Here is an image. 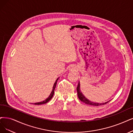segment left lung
<instances>
[{
	"mask_svg": "<svg viewBox=\"0 0 133 133\" xmlns=\"http://www.w3.org/2000/svg\"><path fill=\"white\" fill-rule=\"evenodd\" d=\"M81 85H80V83L79 82L78 83V84L77 88V94H78V98H79V100L82 101L83 102L85 103V104H87V105H90L91 106H101V105H104L105 104H106L107 102H109V101H107L106 102H104V103H97V102H92L91 101H90L89 100H88L87 98L82 94V92L81 90Z\"/></svg>",
	"mask_w": 133,
	"mask_h": 133,
	"instance_id": "8db88e82",
	"label": "left lung"
}]
</instances>
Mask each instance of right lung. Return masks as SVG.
Returning <instances> with one entry per match:
<instances>
[{
  "label": "right lung",
  "instance_id": "1",
  "mask_svg": "<svg viewBox=\"0 0 133 133\" xmlns=\"http://www.w3.org/2000/svg\"><path fill=\"white\" fill-rule=\"evenodd\" d=\"M59 77L57 78V79H56V81H55V82L54 83V86L52 87V91L51 92L50 95L49 96V97L48 98H46V99L45 100H44V101H41V102H36V103H33V104H34V105H42V104H46V103H47L48 102H49V101H50L52 97L54 95V90H55V87H56V84H57V80L58 79Z\"/></svg>",
  "mask_w": 133,
  "mask_h": 133
}]
</instances>
